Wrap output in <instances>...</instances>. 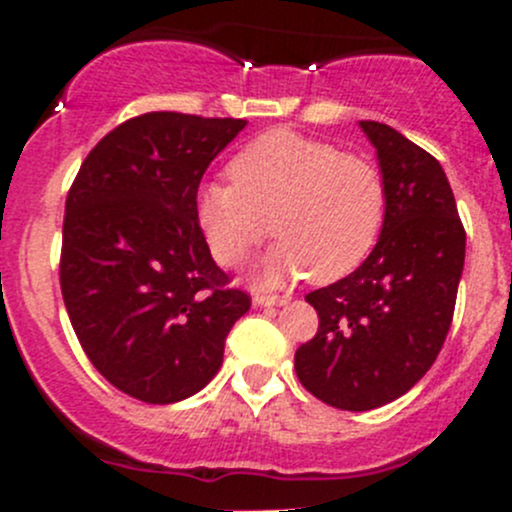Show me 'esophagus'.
<instances>
[{"label":"esophagus","instance_id":"1","mask_svg":"<svg viewBox=\"0 0 512 512\" xmlns=\"http://www.w3.org/2000/svg\"><path fill=\"white\" fill-rule=\"evenodd\" d=\"M252 302L255 307H275V304H287V294H270V292H255L252 294Z\"/></svg>","mask_w":512,"mask_h":512}]
</instances>
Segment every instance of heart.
Returning a JSON list of instances; mask_svg holds the SVG:
<instances>
[{
  "label": "heart",
  "instance_id": "obj_1",
  "mask_svg": "<svg viewBox=\"0 0 512 512\" xmlns=\"http://www.w3.org/2000/svg\"><path fill=\"white\" fill-rule=\"evenodd\" d=\"M232 180L205 183L198 223L223 267H237L270 237L260 280L280 285L307 272L334 282L354 272L379 240L384 175L371 160L302 133L267 131L230 163Z\"/></svg>",
  "mask_w": 512,
  "mask_h": 512
}]
</instances>
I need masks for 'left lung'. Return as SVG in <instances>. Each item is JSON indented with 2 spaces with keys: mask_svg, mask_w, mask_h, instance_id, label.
Listing matches in <instances>:
<instances>
[{
  "mask_svg": "<svg viewBox=\"0 0 512 512\" xmlns=\"http://www.w3.org/2000/svg\"><path fill=\"white\" fill-rule=\"evenodd\" d=\"M359 126L384 175V225L352 275L304 297L319 329L294 354L304 389L342 411L379 409L431 369L466 260V230L441 163L386 123Z\"/></svg>",
  "mask_w": 512,
  "mask_h": 512,
  "instance_id": "obj_1",
  "label": "left lung"
}]
</instances>
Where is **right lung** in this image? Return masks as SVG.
<instances>
[{"label": "right lung", "instance_id": "add662e5", "mask_svg": "<svg viewBox=\"0 0 512 512\" xmlns=\"http://www.w3.org/2000/svg\"><path fill=\"white\" fill-rule=\"evenodd\" d=\"M242 118L153 111L113 128L66 198L61 294L98 374L146 404L198 394L250 297L198 223V185Z\"/></svg>", "mask_w": 512, "mask_h": 512}]
</instances>
